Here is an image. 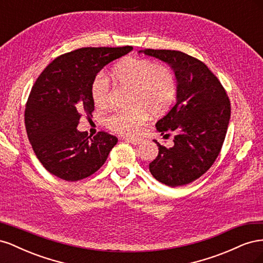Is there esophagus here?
I'll list each match as a JSON object with an SVG mask.
<instances>
[{
    "label": "esophagus",
    "mask_w": 263,
    "mask_h": 263,
    "mask_svg": "<svg viewBox=\"0 0 263 263\" xmlns=\"http://www.w3.org/2000/svg\"><path fill=\"white\" fill-rule=\"evenodd\" d=\"M125 141L130 142V144L136 146V145H140V144H141L142 139H140V138H129V137H126V138H125Z\"/></svg>",
    "instance_id": "esophagus-1"
}]
</instances>
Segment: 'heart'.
Listing matches in <instances>:
<instances>
[{"label": "heart", "mask_w": 263, "mask_h": 263, "mask_svg": "<svg viewBox=\"0 0 263 263\" xmlns=\"http://www.w3.org/2000/svg\"><path fill=\"white\" fill-rule=\"evenodd\" d=\"M115 80L132 89L130 109L110 114L107 127L117 134L136 135L148 118V113L161 115L173 104L178 84L173 71L146 58L128 57L116 63L112 70ZM91 97L97 107H105L109 103L110 84L104 74H98L91 85Z\"/></svg>", "instance_id": "b5f03b06"}]
</instances>
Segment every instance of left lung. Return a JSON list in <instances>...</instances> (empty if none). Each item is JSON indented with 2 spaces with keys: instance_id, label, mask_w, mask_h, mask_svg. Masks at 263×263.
Masks as SVG:
<instances>
[{
  "instance_id": "left-lung-1",
  "label": "left lung",
  "mask_w": 263,
  "mask_h": 263,
  "mask_svg": "<svg viewBox=\"0 0 263 263\" xmlns=\"http://www.w3.org/2000/svg\"><path fill=\"white\" fill-rule=\"evenodd\" d=\"M168 62L178 81L177 103L156 124L163 135L174 132V145L158 141L159 154L149 163L150 173L171 187L185 185L208 171L224 144L230 118V102L224 86L204 62L178 50L144 49Z\"/></svg>"
}]
</instances>
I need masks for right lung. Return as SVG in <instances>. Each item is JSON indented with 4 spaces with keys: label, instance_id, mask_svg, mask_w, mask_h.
I'll list each match as a JSON object with an SVG mask.
<instances>
[{
    "label": "right lung",
    "instance_id": "right-lung-1",
    "mask_svg": "<svg viewBox=\"0 0 263 263\" xmlns=\"http://www.w3.org/2000/svg\"><path fill=\"white\" fill-rule=\"evenodd\" d=\"M132 50V46L84 47L59 55L38 77L26 102L25 126L38 160L53 176L79 181L106 161L118 139L105 132L87 136L77 126L94 110L95 76Z\"/></svg>",
    "mask_w": 263,
    "mask_h": 263
}]
</instances>
